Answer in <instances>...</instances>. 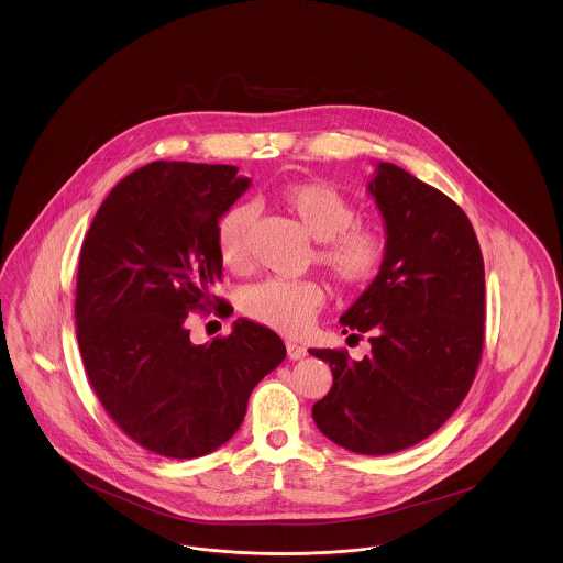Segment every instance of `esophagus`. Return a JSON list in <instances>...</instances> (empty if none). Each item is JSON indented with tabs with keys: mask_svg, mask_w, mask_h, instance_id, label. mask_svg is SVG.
<instances>
[{
	"mask_svg": "<svg viewBox=\"0 0 563 563\" xmlns=\"http://www.w3.org/2000/svg\"><path fill=\"white\" fill-rule=\"evenodd\" d=\"M285 347H287V356H289L291 361H301V358L308 354V350H306L303 345L295 343V341H287Z\"/></svg>",
	"mask_w": 563,
	"mask_h": 563,
	"instance_id": "obj_1",
	"label": "esophagus"
}]
</instances>
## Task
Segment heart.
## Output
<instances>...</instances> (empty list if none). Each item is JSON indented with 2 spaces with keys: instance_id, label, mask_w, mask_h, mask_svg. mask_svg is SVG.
<instances>
[{
  "instance_id": "heart-1",
  "label": "heart",
  "mask_w": 563,
  "mask_h": 563,
  "mask_svg": "<svg viewBox=\"0 0 563 563\" xmlns=\"http://www.w3.org/2000/svg\"><path fill=\"white\" fill-rule=\"evenodd\" d=\"M274 201L318 241L314 262L339 291H361L377 278L387 255L385 234L377 225L356 222V205L335 186L320 180L287 181L274 190ZM253 224L251 205H234L218 220L216 243L228 268L247 266ZM322 303L324 289L318 280L268 278L245 291L241 310L272 331L299 335Z\"/></svg>"
}]
</instances>
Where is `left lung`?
Segmentation results:
<instances>
[{"mask_svg":"<svg viewBox=\"0 0 563 563\" xmlns=\"http://www.w3.org/2000/svg\"><path fill=\"white\" fill-rule=\"evenodd\" d=\"M387 225L379 276L341 316L371 354L310 350L333 371L312 408L318 429L361 454H391L449 421L484 350V257L467 213L402 167L379 163L368 184Z\"/></svg>","mask_w":563,"mask_h":563,"instance_id":"obj_1","label":"left lung"}]
</instances>
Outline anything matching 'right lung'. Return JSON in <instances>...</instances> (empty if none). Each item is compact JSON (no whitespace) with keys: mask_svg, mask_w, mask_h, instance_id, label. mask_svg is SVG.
<instances>
[{"mask_svg":"<svg viewBox=\"0 0 563 563\" xmlns=\"http://www.w3.org/2000/svg\"><path fill=\"white\" fill-rule=\"evenodd\" d=\"M234 165L153 161L119 181L84 239L77 343L91 389L130 440L167 459L228 442L285 343L247 318L195 345L188 314L225 318L216 225L247 190Z\"/></svg>","mask_w":563,"mask_h":563,"instance_id":"add662e5","label":"right lung"}]
</instances>
